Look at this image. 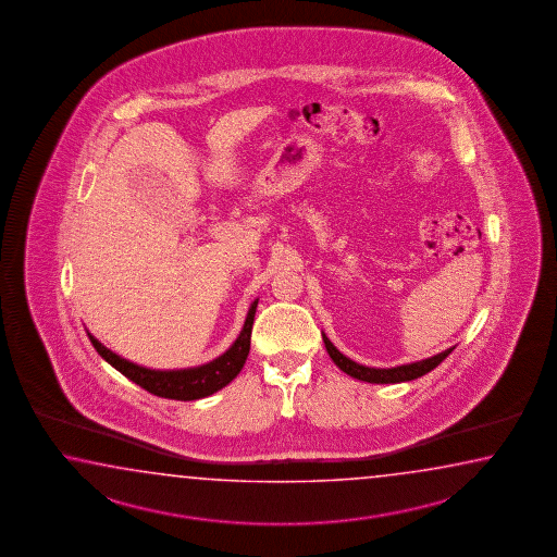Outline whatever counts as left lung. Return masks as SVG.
<instances>
[{
	"label": "left lung",
	"mask_w": 557,
	"mask_h": 557,
	"mask_svg": "<svg viewBox=\"0 0 557 557\" xmlns=\"http://www.w3.org/2000/svg\"><path fill=\"white\" fill-rule=\"evenodd\" d=\"M322 341H324L326 352L331 355L332 362H334L336 367L341 368L343 372H346L348 376L362 380V382H370V384H398V382L420 379V376L428 374L430 370H434V368L438 367L440 362L456 348V346H450V348L444 350V352L430 356V358H424V360H416V362H410V364H400V367L392 368H372L358 364L355 360H350L348 356H344L343 352L329 341V336H326L324 332H322Z\"/></svg>",
	"instance_id": "1"
}]
</instances>
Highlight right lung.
Wrapping results in <instances>:
<instances>
[{
	"mask_svg": "<svg viewBox=\"0 0 557 557\" xmlns=\"http://www.w3.org/2000/svg\"><path fill=\"white\" fill-rule=\"evenodd\" d=\"M257 305H259V298L250 302L247 319L238 332L237 341L231 344L223 355L216 356L211 362H205L201 367L177 368V370H154V368L141 367L109 350L106 344L99 343L91 332L87 331V336L99 356L119 370L123 376H127L131 382L139 384L141 388L151 392L154 396L189 403V400L211 396L214 392L225 388L231 380L237 379L238 372L243 370L249 356L250 332H252Z\"/></svg>",
	"mask_w": 557,
	"mask_h": 557,
	"instance_id": "add662e5",
	"label": "right lung"
}]
</instances>
